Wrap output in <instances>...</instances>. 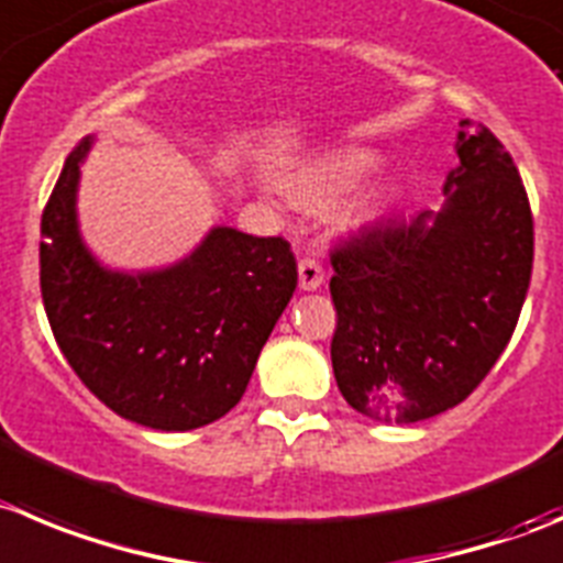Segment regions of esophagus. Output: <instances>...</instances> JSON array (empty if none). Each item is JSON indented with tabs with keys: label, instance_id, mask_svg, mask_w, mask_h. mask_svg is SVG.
<instances>
[{
	"label": "esophagus",
	"instance_id": "34e87169",
	"mask_svg": "<svg viewBox=\"0 0 563 563\" xmlns=\"http://www.w3.org/2000/svg\"><path fill=\"white\" fill-rule=\"evenodd\" d=\"M298 285H301V290H318L323 285V267L318 260L307 256V260L298 262Z\"/></svg>",
	"mask_w": 563,
	"mask_h": 563
}]
</instances>
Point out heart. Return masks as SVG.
Returning <instances> with one entry per match:
<instances>
[{
  "mask_svg": "<svg viewBox=\"0 0 563 563\" xmlns=\"http://www.w3.org/2000/svg\"><path fill=\"white\" fill-rule=\"evenodd\" d=\"M378 165H382V157L371 148H345V152L329 154V157L292 170L287 176V190L301 207L320 210L371 179Z\"/></svg>",
  "mask_w": 563,
  "mask_h": 563,
  "instance_id": "heart-1",
  "label": "heart"
}]
</instances>
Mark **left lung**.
<instances>
[{
  "instance_id": "left-lung-1",
  "label": "left lung",
  "mask_w": 563,
  "mask_h": 563,
  "mask_svg": "<svg viewBox=\"0 0 563 563\" xmlns=\"http://www.w3.org/2000/svg\"><path fill=\"white\" fill-rule=\"evenodd\" d=\"M442 212L389 218L331 249L342 398L384 422L462 404L495 367L531 285L533 216L511 154L462 121Z\"/></svg>"
}]
</instances>
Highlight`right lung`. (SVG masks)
I'll use <instances>...</instances> for the list:
<instances>
[{
  "label": "right lung",
  "mask_w": 563,
  "mask_h": 563,
  "mask_svg": "<svg viewBox=\"0 0 563 563\" xmlns=\"http://www.w3.org/2000/svg\"><path fill=\"white\" fill-rule=\"evenodd\" d=\"M85 137L41 218V296L79 382L115 415L190 431L240 404L256 356L290 303L298 265L285 238L218 227L179 265L124 276L96 265L77 232Z\"/></svg>",
  "instance_id": "obj_1"
}]
</instances>
